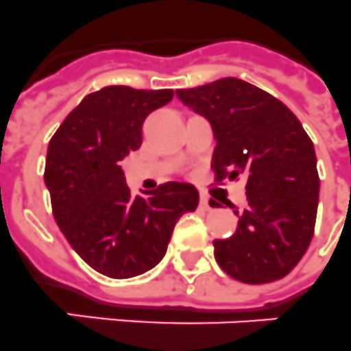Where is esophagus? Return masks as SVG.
I'll return each mask as SVG.
<instances>
[{"label": "esophagus", "mask_w": 351, "mask_h": 351, "mask_svg": "<svg viewBox=\"0 0 351 351\" xmlns=\"http://www.w3.org/2000/svg\"><path fill=\"white\" fill-rule=\"evenodd\" d=\"M199 207H202L203 210H212V205L210 202H208L207 196H202V198H199Z\"/></svg>", "instance_id": "1"}]
</instances>
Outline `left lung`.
Returning <instances> with one entry per match:
<instances>
[{
  "label": "left lung",
  "instance_id": "obj_1",
  "mask_svg": "<svg viewBox=\"0 0 351 351\" xmlns=\"http://www.w3.org/2000/svg\"><path fill=\"white\" fill-rule=\"evenodd\" d=\"M176 96L210 121L217 184L246 180L237 230L214 241L217 264L243 284L280 280L314 235L319 175L311 137L280 99L239 78L178 89Z\"/></svg>",
  "mask_w": 351,
  "mask_h": 351
}]
</instances>
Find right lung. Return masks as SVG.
<instances>
[{"label":"right lung","mask_w":351,"mask_h":351,"mask_svg":"<svg viewBox=\"0 0 351 351\" xmlns=\"http://www.w3.org/2000/svg\"><path fill=\"white\" fill-rule=\"evenodd\" d=\"M173 96V89L103 87L87 94L49 141L44 182L53 217L71 248L110 278L157 266L176 221L198 207V191L184 182L134 198L119 166L141 148L146 116Z\"/></svg>","instance_id":"right-lung-1"}]
</instances>
